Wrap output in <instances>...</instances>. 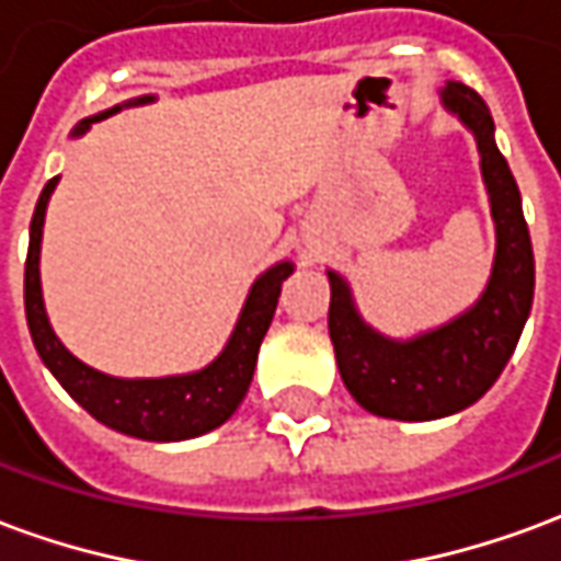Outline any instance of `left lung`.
<instances>
[{
	"mask_svg": "<svg viewBox=\"0 0 561 561\" xmlns=\"http://www.w3.org/2000/svg\"><path fill=\"white\" fill-rule=\"evenodd\" d=\"M442 104L469 128L495 221V261L481 300L414 340H388L366 324L340 273L330 276L328 328L340 376L366 412L393 421L447 417L493 388L517 348L535 297V255L519 188L493 138L490 107L466 83H447Z\"/></svg>",
	"mask_w": 561,
	"mask_h": 561,
	"instance_id": "obj_1",
	"label": "left lung"
}]
</instances>
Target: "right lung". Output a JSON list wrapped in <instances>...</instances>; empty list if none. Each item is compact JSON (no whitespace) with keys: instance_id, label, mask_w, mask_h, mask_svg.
<instances>
[{"instance_id":"1","label":"right lung","mask_w":561,"mask_h":561,"mask_svg":"<svg viewBox=\"0 0 561 561\" xmlns=\"http://www.w3.org/2000/svg\"><path fill=\"white\" fill-rule=\"evenodd\" d=\"M152 95L135 99L126 104H147ZM119 104L83 119L71 135L80 138L92 123L107 119ZM59 176L44 185L42 197L35 204L30 225V255H26V279H23V300H26V324H30L35 352L44 366L56 376V381L68 390V397L83 405L87 412L104 426L116 433L135 435L144 442H185L209 430H216L228 421L237 405L243 402L245 390L252 385V373L257 364V348L267 333L276 304H279L282 282L291 276V261L273 264L267 273H261L245 297L243 312L237 318L231 340L221 348V354L204 369L188 376L168 378H114L92 369L59 342V336L47 321L42 297V228L47 201L54 195Z\"/></svg>"}]
</instances>
